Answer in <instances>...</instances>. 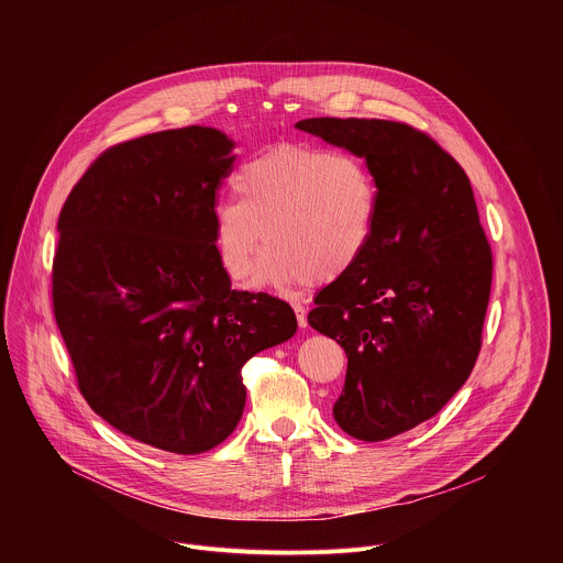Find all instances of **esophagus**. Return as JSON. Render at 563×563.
<instances>
[{
  "mask_svg": "<svg viewBox=\"0 0 563 563\" xmlns=\"http://www.w3.org/2000/svg\"><path fill=\"white\" fill-rule=\"evenodd\" d=\"M291 307H294V311H296V320H298V325H300V328H307V309H305L300 302H294Z\"/></svg>",
  "mask_w": 563,
  "mask_h": 563,
  "instance_id": "1",
  "label": "esophagus"
}]
</instances>
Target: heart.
<instances>
[{
  "mask_svg": "<svg viewBox=\"0 0 563 563\" xmlns=\"http://www.w3.org/2000/svg\"><path fill=\"white\" fill-rule=\"evenodd\" d=\"M238 200L213 209V247L224 274L258 283L305 285L347 276L369 252L378 185L358 155L283 144L256 155L233 178Z\"/></svg>",
  "mask_w": 563,
  "mask_h": 563,
  "instance_id": "b5f03b06",
  "label": "heart"
}]
</instances>
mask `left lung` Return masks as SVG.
I'll list each match as a JSON object with an SVG mask.
<instances>
[{
	"label": "left lung",
	"instance_id": "left-lung-1",
	"mask_svg": "<svg viewBox=\"0 0 563 563\" xmlns=\"http://www.w3.org/2000/svg\"><path fill=\"white\" fill-rule=\"evenodd\" d=\"M296 129L363 157L378 185L369 252L318 291L307 323L347 354L334 421L354 439L385 441L432 419L467 380L493 252L465 172L426 133L356 118Z\"/></svg>",
	"mask_w": 563,
	"mask_h": 563
}]
</instances>
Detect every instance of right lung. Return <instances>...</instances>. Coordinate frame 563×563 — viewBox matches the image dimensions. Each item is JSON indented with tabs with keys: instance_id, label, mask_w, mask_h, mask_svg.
<instances>
[{
	"instance_id": "1",
	"label": "right lung",
	"mask_w": 563,
	"mask_h": 563,
	"mask_svg": "<svg viewBox=\"0 0 563 563\" xmlns=\"http://www.w3.org/2000/svg\"><path fill=\"white\" fill-rule=\"evenodd\" d=\"M233 146L211 126L118 144L57 220L53 309L79 391L122 434L176 454L235 430L243 365L298 328L285 300L231 289L216 256V191Z\"/></svg>"
}]
</instances>
